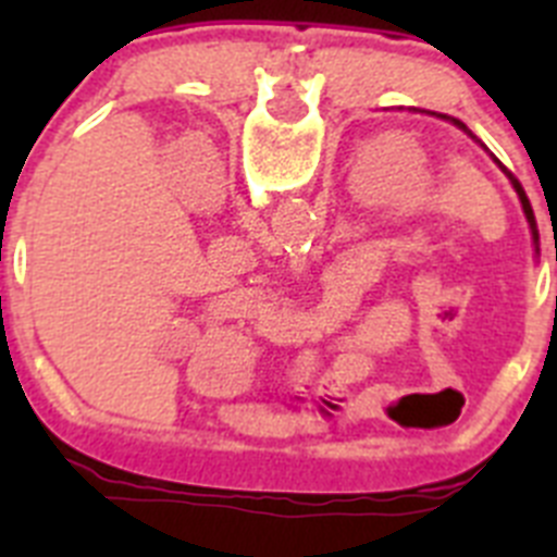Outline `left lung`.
<instances>
[{
    "label": "left lung",
    "mask_w": 557,
    "mask_h": 557,
    "mask_svg": "<svg viewBox=\"0 0 557 557\" xmlns=\"http://www.w3.org/2000/svg\"><path fill=\"white\" fill-rule=\"evenodd\" d=\"M432 113H435V111H432ZM435 116H441V120H446V122H451V125H457V127H460V131H462V133H469L471 139H474V141H476V145H480V147H485V145H482V141H480V139H476L474 133H471V131H469V127L462 125V122H460V120H455V116H446V113H435ZM485 150H488V147H485ZM491 159H494V161H496V164H499V170H502V172H505V175H508V178H510V184H513L516 195H519V200H521V209H524V218H528V223H530V231H533V236H539V231H535V214H533V206H530V200H528V195H524V189H521V184H519V181H516V175H513V172H510V170H508V166H505V164H502V161H499V159H496L494 152H491Z\"/></svg>",
    "instance_id": "obj_1"
}]
</instances>
